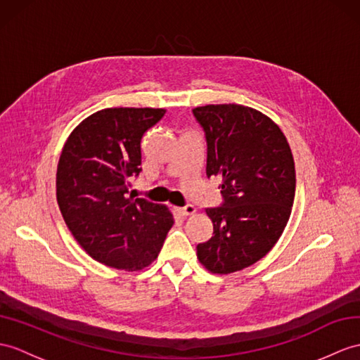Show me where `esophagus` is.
Returning <instances> with one entry per match:
<instances>
[{
	"mask_svg": "<svg viewBox=\"0 0 360 360\" xmlns=\"http://www.w3.org/2000/svg\"><path fill=\"white\" fill-rule=\"evenodd\" d=\"M174 210H176L181 216H188V214H193L196 212V208H195V205L188 204V205H184V207H176Z\"/></svg>",
	"mask_w": 360,
	"mask_h": 360,
	"instance_id": "1",
	"label": "esophagus"
}]
</instances>
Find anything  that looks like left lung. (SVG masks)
<instances>
[{"label": "left lung", "instance_id": "1", "mask_svg": "<svg viewBox=\"0 0 360 360\" xmlns=\"http://www.w3.org/2000/svg\"><path fill=\"white\" fill-rule=\"evenodd\" d=\"M207 144V178L221 179L222 202L205 208L213 236L198 244L199 262L227 274L270 252L288 222L296 191L288 142L269 116L239 104L193 108Z\"/></svg>", "mask_w": 360, "mask_h": 360}]
</instances>
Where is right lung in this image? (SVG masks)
Masks as SVG:
<instances>
[{"label":"right lung","mask_w":360,"mask_h":360,"mask_svg":"<svg viewBox=\"0 0 360 360\" xmlns=\"http://www.w3.org/2000/svg\"><path fill=\"white\" fill-rule=\"evenodd\" d=\"M164 108H105L82 121L58 162L56 199L67 227L87 255L118 270H141L160 255L173 216L136 198L141 141Z\"/></svg>","instance_id":"right-lung-1"}]
</instances>
